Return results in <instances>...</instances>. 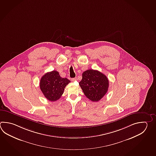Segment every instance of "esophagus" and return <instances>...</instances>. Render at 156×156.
Here are the masks:
<instances>
[{
	"label": "esophagus",
	"instance_id": "obj_1",
	"mask_svg": "<svg viewBox=\"0 0 156 156\" xmlns=\"http://www.w3.org/2000/svg\"><path fill=\"white\" fill-rule=\"evenodd\" d=\"M72 82H74V81H75V80H76V78H72Z\"/></svg>",
	"mask_w": 156,
	"mask_h": 156
}]
</instances>
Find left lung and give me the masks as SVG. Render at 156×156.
I'll return each mask as SVG.
<instances>
[{
	"instance_id": "8db88e82",
	"label": "left lung",
	"mask_w": 156,
	"mask_h": 156,
	"mask_svg": "<svg viewBox=\"0 0 156 156\" xmlns=\"http://www.w3.org/2000/svg\"><path fill=\"white\" fill-rule=\"evenodd\" d=\"M80 86L86 97L93 102H98L107 92L109 80L98 70L88 69L83 72Z\"/></svg>"
}]
</instances>
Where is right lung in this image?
<instances>
[{"instance_id": "right-lung-1", "label": "right lung", "mask_w": 156, "mask_h": 156, "mask_svg": "<svg viewBox=\"0 0 156 156\" xmlns=\"http://www.w3.org/2000/svg\"><path fill=\"white\" fill-rule=\"evenodd\" d=\"M70 81L62 78L57 71L45 73L40 81V88L45 97L49 101H56L63 94L64 90Z\"/></svg>"}]
</instances>
